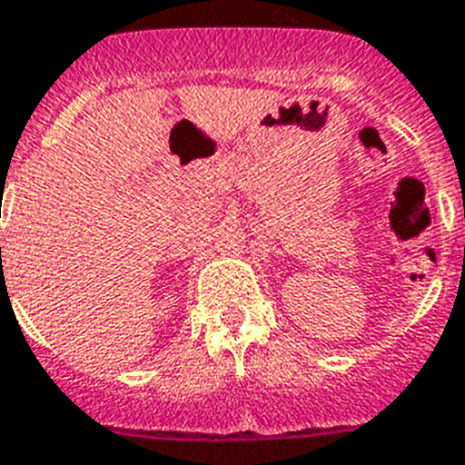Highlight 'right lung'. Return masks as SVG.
I'll return each instance as SVG.
<instances>
[{"label": "right lung", "instance_id": "right-lung-1", "mask_svg": "<svg viewBox=\"0 0 465 465\" xmlns=\"http://www.w3.org/2000/svg\"><path fill=\"white\" fill-rule=\"evenodd\" d=\"M0 252H2V249H0Z\"/></svg>", "mask_w": 465, "mask_h": 465}]
</instances>
